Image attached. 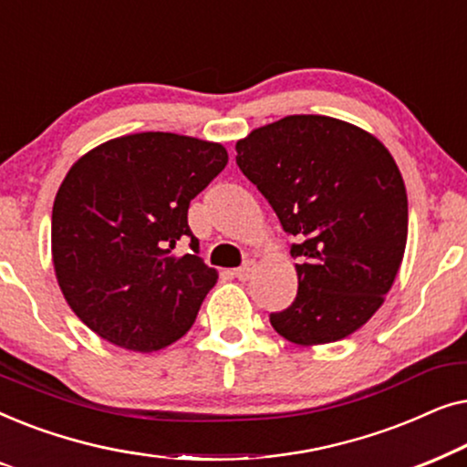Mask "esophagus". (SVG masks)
<instances>
[{
    "mask_svg": "<svg viewBox=\"0 0 467 467\" xmlns=\"http://www.w3.org/2000/svg\"><path fill=\"white\" fill-rule=\"evenodd\" d=\"M254 267H257V264H254V261H246L244 265H240L238 270L234 272V276L238 278V280H242V283H246V280H251V278H253Z\"/></svg>",
    "mask_w": 467,
    "mask_h": 467,
    "instance_id": "esophagus-1",
    "label": "esophagus"
}]
</instances>
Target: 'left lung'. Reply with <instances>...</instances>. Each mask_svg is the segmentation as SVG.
<instances>
[{"label":"left lung","mask_w":467,"mask_h":467,"mask_svg":"<svg viewBox=\"0 0 467 467\" xmlns=\"http://www.w3.org/2000/svg\"><path fill=\"white\" fill-rule=\"evenodd\" d=\"M235 163L296 238L297 296L272 312L280 336L329 344L366 325L398 276L408 197L391 152L372 133L291 114L235 144Z\"/></svg>","instance_id":"obj_1"}]
</instances>
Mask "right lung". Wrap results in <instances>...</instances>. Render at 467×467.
<instances>
[{
    "label": "right lung",
    "instance_id": "1",
    "mask_svg": "<svg viewBox=\"0 0 467 467\" xmlns=\"http://www.w3.org/2000/svg\"><path fill=\"white\" fill-rule=\"evenodd\" d=\"M225 165L221 144L163 131L110 140L72 165L53 206V264L88 329L140 353L187 334L219 278L197 257L189 203ZM184 237L194 253L176 258Z\"/></svg>",
    "mask_w": 467,
    "mask_h": 467
}]
</instances>
